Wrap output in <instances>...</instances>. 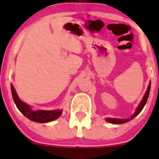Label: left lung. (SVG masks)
<instances>
[{
	"mask_svg": "<svg viewBox=\"0 0 159 159\" xmlns=\"http://www.w3.org/2000/svg\"><path fill=\"white\" fill-rule=\"evenodd\" d=\"M150 90H151V83L149 84V86H148V88H147V91L146 92L145 95H144V97H143V100L141 101L140 104L139 105L138 108L136 109V111L134 112V115H133V116H132L130 119H111V118H107V119H106L107 121L109 122V123H114V124H121V123H127L128 121H130V120H131V119H134L135 116H137L138 115H139V114L141 112V111L143 110V107H144V106H145L146 102H147V99H148V97H149V94H150Z\"/></svg>",
	"mask_w": 159,
	"mask_h": 159,
	"instance_id": "8db88e82",
	"label": "left lung"
}]
</instances>
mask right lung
I'll return each mask as SVG.
<instances>
[{"label":"right lung","mask_w":159,"mask_h":159,"mask_svg":"<svg viewBox=\"0 0 159 159\" xmlns=\"http://www.w3.org/2000/svg\"><path fill=\"white\" fill-rule=\"evenodd\" d=\"M11 91H12V98H13L14 102L16 104L18 110L23 114L24 116H26L32 121L36 122V123H48V122L53 121L54 119L59 118L62 113V111H32L31 110L30 107L22 102L19 99L16 91L14 89L13 86L11 84Z\"/></svg>","instance_id":"1"}]
</instances>
